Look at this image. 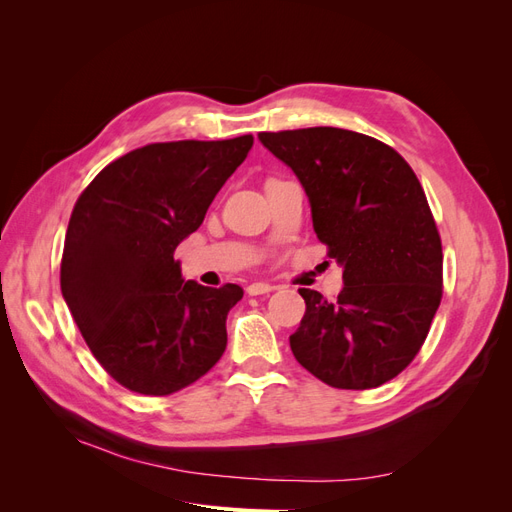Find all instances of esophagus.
Instances as JSON below:
<instances>
[{
  "mask_svg": "<svg viewBox=\"0 0 512 512\" xmlns=\"http://www.w3.org/2000/svg\"><path fill=\"white\" fill-rule=\"evenodd\" d=\"M271 290H273V286L265 284V282H256V284L247 286V294H250V297H258V294H269Z\"/></svg>",
  "mask_w": 512,
  "mask_h": 512,
  "instance_id": "1",
  "label": "esophagus"
}]
</instances>
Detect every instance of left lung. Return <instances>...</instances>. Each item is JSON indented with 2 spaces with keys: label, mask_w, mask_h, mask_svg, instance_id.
Returning a JSON list of instances; mask_svg holds the SVG:
<instances>
[{
  "label": "left lung",
  "mask_w": 512,
  "mask_h": 512,
  "mask_svg": "<svg viewBox=\"0 0 512 512\" xmlns=\"http://www.w3.org/2000/svg\"><path fill=\"white\" fill-rule=\"evenodd\" d=\"M258 138L301 181L316 235L344 269L335 303L299 290L294 359L335 389H376L410 365L442 299V243L421 183L395 149L359 132Z\"/></svg>",
  "instance_id": "8db88e82"
}]
</instances>
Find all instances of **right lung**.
Returning <instances> with one entry per match:
<instances>
[{
	"label": "right lung",
	"instance_id": "right-lung-1",
	"mask_svg": "<svg viewBox=\"0 0 512 512\" xmlns=\"http://www.w3.org/2000/svg\"><path fill=\"white\" fill-rule=\"evenodd\" d=\"M252 145V134L145 145L100 170L76 200L61 294L98 363L134 393L181 391L226 350L241 286L185 282L175 250Z\"/></svg>",
	"mask_w": 512,
	"mask_h": 512
}]
</instances>
